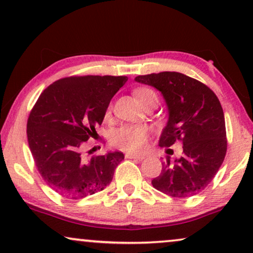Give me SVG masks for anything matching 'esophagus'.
Here are the masks:
<instances>
[{
  "mask_svg": "<svg viewBox=\"0 0 253 253\" xmlns=\"http://www.w3.org/2000/svg\"><path fill=\"white\" fill-rule=\"evenodd\" d=\"M126 159H137V160H143L145 158V155H140V154H133V153H126Z\"/></svg>",
  "mask_w": 253,
  "mask_h": 253,
  "instance_id": "34e87169",
  "label": "esophagus"
}]
</instances>
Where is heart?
Here are the masks:
<instances>
[{
    "instance_id": "heart-1",
    "label": "heart",
    "mask_w": 253,
    "mask_h": 253,
    "mask_svg": "<svg viewBox=\"0 0 253 253\" xmlns=\"http://www.w3.org/2000/svg\"><path fill=\"white\" fill-rule=\"evenodd\" d=\"M134 96L143 107H146L152 103L158 105V95L152 88L140 87L134 89ZM110 107L108 108V113ZM150 132L148 129L144 126H123L117 129L112 134L110 143L120 150L139 153L147 147Z\"/></svg>"
}]
</instances>
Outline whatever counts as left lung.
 <instances>
[{
  "instance_id": "obj_1",
  "label": "left lung",
  "mask_w": 253,
  "mask_h": 253,
  "mask_svg": "<svg viewBox=\"0 0 253 253\" xmlns=\"http://www.w3.org/2000/svg\"><path fill=\"white\" fill-rule=\"evenodd\" d=\"M134 81L159 89L167 103L169 120L159 145L183 144L182 157L162 162L161 174L152 184L174 198L197 195L210 184L226 157V123L219 99L209 86L181 72L137 76Z\"/></svg>"
}]
</instances>
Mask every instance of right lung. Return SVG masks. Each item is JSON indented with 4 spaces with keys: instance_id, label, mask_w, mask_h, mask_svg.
<instances>
[{
    "instance_id": "right-lung-1",
    "label": "right lung",
    "mask_w": 253,
    "mask_h": 253,
    "mask_svg": "<svg viewBox=\"0 0 253 253\" xmlns=\"http://www.w3.org/2000/svg\"><path fill=\"white\" fill-rule=\"evenodd\" d=\"M126 81V76H72L53 83L37 100L27 120V140L38 171L58 195L82 199L112 182L122 152L86 160L82 150Z\"/></svg>"
}]
</instances>
